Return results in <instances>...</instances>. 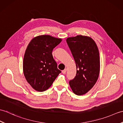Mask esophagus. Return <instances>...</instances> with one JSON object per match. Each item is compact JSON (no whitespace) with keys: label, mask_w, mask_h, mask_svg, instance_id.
I'll return each mask as SVG.
<instances>
[{"label":"esophagus","mask_w":123,"mask_h":123,"mask_svg":"<svg viewBox=\"0 0 123 123\" xmlns=\"http://www.w3.org/2000/svg\"><path fill=\"white\" fill-rule=\"evenodd\" d=\"M67 69H65L64 70H62V74H66V72H67Z\"/></svg>","instance_id":"obj_1"}]
</instances>
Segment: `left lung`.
<instances>
[{
  "instance_id": "left-lung-1",
  "label": "left lung",
  "mask_w": 123,
  "mask_h": 123,
  "mask_svg": "<svg viewBox=\"0 0 123 123\" xmlns=\"http://www.w3.org/2000/svg\"><path fill=\"white\" fill-rule=\"evenodd\" d=\"M67 43L74 59L77 67L75 77L69 81L75 95L87 93L95 85L100 71L98 49L92 38L78 35L67 39Z\"/></svg>"
}]
</instances>
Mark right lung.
<instances>
[{
    "label": "right lung",
    "instance_id": "right-lung-1",
    "mask_svg": "<svg viewBox=\"0 0 123 123\" xmlns=\"http://www.w3.org/2000/svg\"><path fill=\"white\" fill-rule=\"evenodd\" d=\"M62 41L48 35L38 36L31 41L23 60V72L28 83L36 91L51 87L61 72L52 55V51Z\"/></svg>",
    "mask_w": 123,
    "mask_h": 123
}]
</instances>
